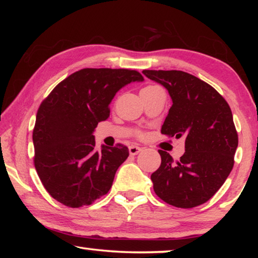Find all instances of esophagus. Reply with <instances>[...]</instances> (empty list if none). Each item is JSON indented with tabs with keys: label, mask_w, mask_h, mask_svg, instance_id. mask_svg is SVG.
<instances>
[{
	"label": "esophagus",
	"mask_w": 258,
	"mask_h": 258,
	"mask_svg": "<svg viewBox=\"0 0 258 258\" xmlns=\"http://www.w3.org/2000/svg\"><path fill=\"white\" fill-rule=\"evenodd\" d=\"M142 151V148L141 147H139V146H130V148H128V152H130V155H132V156H135V155H138L139 152H141Z\"/></svg>",
	"instance_id": "esophagus-1"
}]
</instances>
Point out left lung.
<instances>
[{
	"mask_svg": "<svg viewBox=\"0 0 258 258\" xmlns=\"http://www.w3.org/2000/svg\"><path fill=\"white\" fill-rule=\"evenodd\" d=\"M167 89L173 104L161 134L184 137L180 159L158 150L161 164L151 174L155 194L172 206L194 208L223 185L234 164L238 133L225 99L206 82L181 71H143Z\"/></svg>",
	"mask_w": 258,
	"mask_h": 258,
	"instance_id": "left-lung-1",
	"label": "left lung"
}]
</instances>
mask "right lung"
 Wrapping results in <instances>:
<instances>
[{
  "mask_svg": "<svg viewBox=\"0 0 258 258\" xmlns=\"http://www.w3.org/2000/svg\"><path fill=\"white\" fill-rule=\"evenodd\" d=\"M137 71L84 68L60 82L40 104L33 130L34 165L52 198L64 206H89L107 195L128 148L95 150L93 131L110 116L111 100Z\"/></svg>",
  "mask_w": 258,
  "mask_h": 258,
  "instance_id": "obj_1",
  "label": "right lung"
}]
</instances>
